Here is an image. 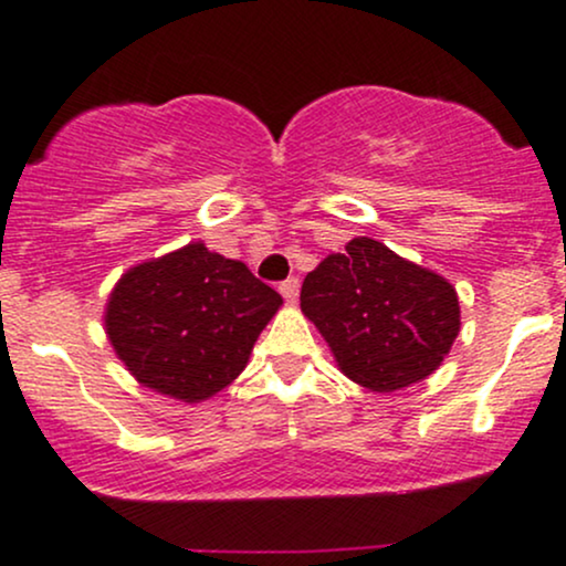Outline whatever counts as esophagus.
Masks as SVG:
<instances>
[{
    "instance_id": "obj_1",
    "label": "esophagus",
    "mask_w": 566,
    "mask_h": 566,
    "mask_svg": "<svg viewBox=\"0 0 566 566\" xmlns=\"http://www.w3.org/2000/svg\"><path fill=\"white\" fill-rule=\"evenodd\" d=\"M279 292H282V295H284V301L295 303L297 301V292H301V282H297L295 276L284 279V282L279 284Z\"/></svg>"
}]
</instances>
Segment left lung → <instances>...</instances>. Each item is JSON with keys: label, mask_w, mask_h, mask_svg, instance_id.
<instances>
[{"label": "left lung", "mask_w": 566, "mask_h": 566, "mask_svg": "<svg viewBox=\"0 0 566 566\" xmlns=\"http://www.w3.org/2000/svg\"><path fill=\"white\" fill-rule=\"evenodd\" d=\"M301 308L337 367L378 394L428 378L460 333L452 284L369 237L350 239L305 276Z\"/></svg>", "instance_id": "obj_1"}]
</instances>
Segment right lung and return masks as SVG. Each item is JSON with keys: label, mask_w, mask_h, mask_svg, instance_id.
I'll return each mask as SVG.
<instances>
[{"label": "right lung", "mask_w": 566, "mask_h": 566, "mask_svg": "<svg viewBox=\"0 0 566 566\" xmlns=\"http://www.w3.org/2000/svg\"><path fill=\"white\" fill-rule=\"evenodd\" d=\"M282 295L242 261L201 242L122 274L106 305V333L146 388L205 401L247 367Z\"/></svg>", "instance_id": "add662e5"}]
</instances>
